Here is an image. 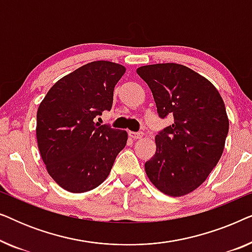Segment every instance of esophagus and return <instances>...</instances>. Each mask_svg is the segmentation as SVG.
Masks as SVG:
<instances>
[{
  "mask_svg": "<svg viewBox=\"0 0 252 252\" xmlns=\"http://www.w3.org/2000/svg\"><path fill=\"white\" fill-rule=\"evenodd\" d=\"M129 136L132 137L134 140H137V139H141L144 135L143 132H129Z\"/></svg>",
  "mask_w": 252,
  "mask_h": 252,
  "instance_id": "esophagus-1",
  "label": "esophagus"
}]
</instances>
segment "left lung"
<instances>
[{"mask_svg":"<svg viewBox=\"0 0 252 252\" xmlns=\"http://www.w3.org/2000/svg\"><path fill=\"white\" fill-rule=\"evenodd\" d=\"M159 118L173 124L156 135V153L144 164L155 187L170 196L195 190L221 157L229 122L221 96L209 80L174 63L141 66Z\"/></svg>","mask_w":252,"mask_h":252,"instance_id":"1","label":"left lung"}]
</instances>
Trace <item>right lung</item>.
Instances as JSON below:
<instances>
[{"mask_svg": "<svg viewBox=\"0 0 252 252\" xmlns=\"http://www.w3.org/2000/svg\"><path fill=\"white\" fill-rule=\"evenodd\" d=\"M123 65L96 61L58 80L36 115L37 146L50 177L71 192L92 190L108 178L126 146L125 130L99 125L110 111Z\"/></svg>", "mask_w": 252, "mask_h": 252, "instance_id": "add662e5", "label": "right lung"}]
</instances>
